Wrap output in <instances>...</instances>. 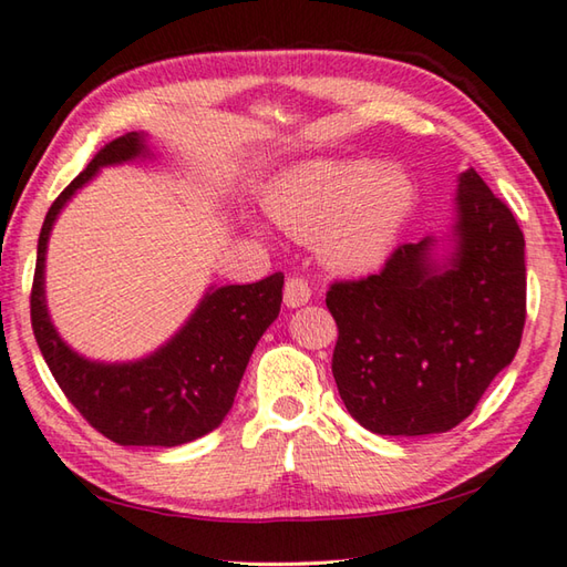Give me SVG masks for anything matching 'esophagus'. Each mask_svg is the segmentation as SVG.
<instances>
[{"instance_id":"34e87169","label":"esophagus","mask_w":567,"mask_h":567,"mask_svg":"<svg viewBox=\"0 0 567 567\" xmlns=\"http://www.w3.org/2000/svg\"><path fill=\"white\" fill-rule=\"evenodd\" d=\"M310 285H307L305 277H287L285 282V305L287 307H302L307 300H310Z\"/></svg>"}]
</instances>
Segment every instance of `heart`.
<instances>
[{
  "mask_svg": "<svg viewBox=\"0 0 567 567\" xmlns=\"http://www.w3.org/2000/svg\"><path fill=\"white\" fill-rule=\"evenodd\" d=\"M415 205V185L398 165L364 159L302 162L267 189L275 225L302 243L318 239L334 270H370L390 252Z\"/></svg>",
  "mask_w": 567,
  "mask_h": 567,
  "instance_id": "obj_1",
  "label": "heart"
}]
</instances>
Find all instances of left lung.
Wrapping results in <instances>:
<instances>
[{
    "instance_id": "obj_1",
    "label": "left lung",
    "mask_w": 567,
    "mask_h": 567,
    "mask_svg": "<svg viewBox=\"0 0 567 567\" xmlns=\"http://www.w3.org/2000/svg\"><path fill=\"white\" fill-rule=\"evenodd\" d=\"M455 252L400 245L378 275L330 285L332 375L350 415L378 435L460 425L513 362L525 328V237L475 169L460 175Z\"/></svg>"
}]
</instances>
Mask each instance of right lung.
<instances>
[{"label": "right lung", "instance_id": "right-lung-1", "mask_svg": "<svg viewBox=\"0 0 567 567\" xmlns=\"http://www.w3.org/2000/svg\"><path fill=\"white\" fill-rule=\"evenodd\" d=\"M140 155H147L145 134L127 132L107 142L52 203L37 245L32 330L56 385L97 433L117 445L175 447L213 433L233 408L249 354L280 315L285 275L207 292L185 328L145 360L90 362L66 348L44 305L47 239L66 199L94 172Z\"/></svg>", "mask_w": 567, "mask_h": 567}]
</instances>
